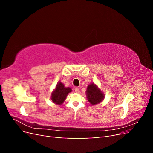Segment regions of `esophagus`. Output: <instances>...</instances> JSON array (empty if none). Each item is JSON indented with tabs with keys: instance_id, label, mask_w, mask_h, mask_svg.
<instances>
[{
	"instance_id": "1",
	"label": "esophagus",
	"mask_w": 153,
	"mask_h": 153,
	"mask_svg": "<svg viewBox=\"0 0 153 153\" xmlns=\"http://www.w3.org/2000/svg\"><path fill=\"white\" fill-rule=\"evenodd\" d=\"M75 92H76V93H79V92H80L79 88L76 87V88H75Z\"/></svg>"
}]
</instances>
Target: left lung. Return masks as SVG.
Returning a JSON list of instances; mask_svg holds the SVG:
<instances>
[{
    "label": "left lung",
    "instance_id": "obj_1",
    "mask_svg": "<svg viewBox=\"0 0 153 153\" xmlns=\"http://www.w3.org/2000/svg\"><path fill=\"white\" fill-rule=\"evenodd\" d=\"M86 96L88 101L91 105H96L103 101L105 94L103 91L94 83H91L87 86L86 90Z\"/></svg>",
    "mask_w": 153,
    "mask_h": 153
}]
</instances>
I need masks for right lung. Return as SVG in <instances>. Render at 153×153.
I'll return each mask as SVG.
<instances>
[{"instance_id": "right-lung-1", "label": "right lung", "mask_w": 153, "mask_h": 153, "mask_svg": "<svg viewBox=\"0 0 153 153\" xmlns=\"http://www.w3.org/2000/svg\"><path fill=\"white\" fill-rule=\"evenodd\" d=\"M71 91L70 87H66L61 82H59L51 94L50 99L53 103L61 105L66 99L68 94Z\"/></svg>"}]
</instances>
